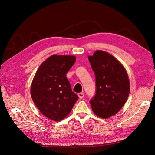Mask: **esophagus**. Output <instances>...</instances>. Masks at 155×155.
<instances>
[{"label": "esophagus", "instance_id": "34e87169", "mask_svg": "<svg viewBox=\"0 0 155 155\" xmlns=\"http://www.w3.org/2000/svg\"><path fill=\"white\" fill-rule=\"evenodd\" d=\"M84 96H85V94H84L83 92H80V93L78 94V96H79V98H80V99H82V98H83Z\"/></svg>", "mask_w": 155, "mask_h": 155}]
</instances>
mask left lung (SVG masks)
<instances>
[{
    "mask_svg": "<svg viewBox=\"0 0 155 155\" xmlns=\"http://www.w3.org/2000/svg\"><path fill=\"white\" fill-rule=\"evenodd\" d=\"M96 76V94L90 101L94 114L109 118L120 110L127 100L130 83L127 73L111 54L97 50L88 57Z\"/></svg>",
    "mask_w": 155,
    "mask_h": 155,
    "instance_id": "left-lung-1",
    "label": "left lung"
}]
</instances>
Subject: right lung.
<instances>
[{
	"label": "right lung",
	"instance_id": "right-lung-1",
	"mask_svg": "<svg viewBox=\"0 0 155 155\" xmlns=\"http://www.w3.org/2000/svg\"><path fill=\"white\" fill-rule=\"evenodd\" d=\"M76 59L73 55H51L40 65L33 79L32 100L41 113L50 120H63L79 99L66 76Z\"/></svg>",
	"mask_w": 155,
	"mask_h": 155
}]
</instances>
